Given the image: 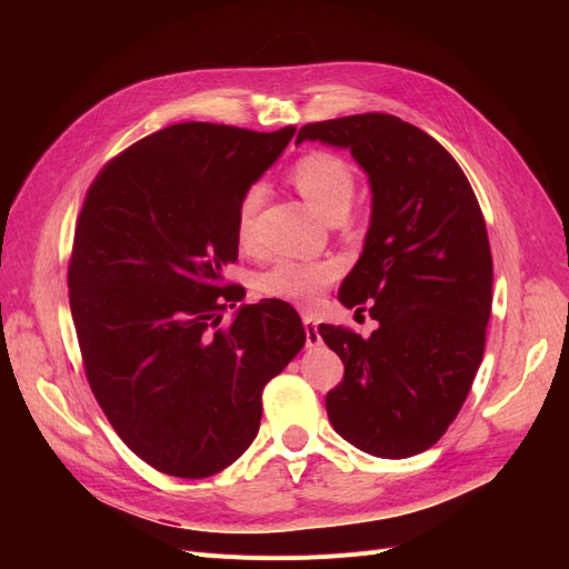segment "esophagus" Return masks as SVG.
<instances>
[{
  "label": "esophagus",
  "instance_id": "1",
  "mask_svg": "<svg viewBox=\"0 0 569 569\" xmlns=\"http://www.w3.org/2000/svg\"><path fill=\"white\" fill-rule=\"evenodd\" d=\"M303 330H306V347H320L322 337L318 332V322L313 316H303Z\"/></svg>",
  "mask_w": 569,
  "mask_h": 569
}]
</instances>
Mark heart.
I'll list each match as a JSON object with an SVG mask.
<instances>
[{
	"mask_svg": "<svg viewBox=\"0 0 569 569\" xmlns=\"http://www.w3.org/2000/svg\"><path fill=\"white\" fill-rule=\"evenodd\" d=\"M291 180L313 209L325 218L347 213L353 199L356 178L351 166L332 151H308L295 168ZM261 206V187H249L237 206V242L244 251L256 247V213ZM339 268L330 261H278L256 278V291L270 299L313 303L325 287L337 278Z\"/></svg>",
	"mask_w": 569,
	"mask_h": 569,
	"instance_id": "b5f03b06",
	"label": "heart"
}]
</instances>
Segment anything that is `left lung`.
Returning a JSON list of instances; mask_svg holds the SVG:
<instances>
[{
    "mask_svg": "<svg viewBox=\"0 0 569 569\" xmlns=\"http://www.w3.org/2000/svg\"><path fill=\"white\" fill-rule=\"evenodd\" d=\"M347 147L372 184L366 247L339 301L380 322L318 332L343 363L325 408L337 435L377 458L435 446L468 399L485 356L493 261L470 180L435 137L389 113L343 116L297 142Z\"/></svg>",
    "mask_w": 569,
    "mask_h": 569,
    "instance_id": "left-lung-1",
    "label": "left lung"
}]
</instances>
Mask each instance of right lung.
<instances>
[{"label":"right lung","mask_w":569,"mask_h":569,"mask_svg":"<svg viewBox=\"0 0 569 569\" xmlns=\"http://www.w3.org/2000/svg\"><path fill=\"white\" fill-rule=\"evenodd\" d=\"M178 123L120 151L92 180L68 258L82 368L116 435L153 470L203 479L258 435L263 389L306 330L280 299H242L237 206L295 137Z\"/></svg>","instance_id":"1"}]
</instances>
